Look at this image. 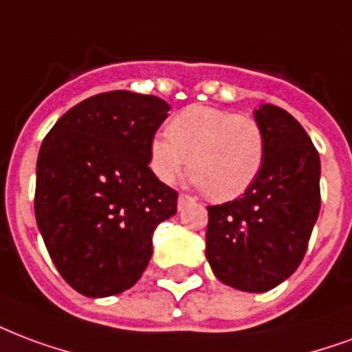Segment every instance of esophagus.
<instances>
[{
  "label": "esophagus",
  "mask_w": 352,
  "mask_h": 352,
  "mask_svg": "<svg viewBox=\"0 0 352 352\" xmlns=\"http://www.w3.org/2000/svg\"><path fill=\"white\" fill-rule=\"evenodd\" d=\"M190 199H192V197H190L188 194H179V205H183V203L190 201Z\"/></svg>",
  "instance_id": "obj_1"
}]
</instances>
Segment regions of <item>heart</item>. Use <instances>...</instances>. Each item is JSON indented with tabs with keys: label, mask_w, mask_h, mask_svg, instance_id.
I'll list each match as a JSON object with an SVG mask.
<instances>
[{
	"label": "heart",
	"mask_w": 352,
	"mask_h": 352,
	"mask_svg": "<svg viewBox=\"0 0 352 352\" xmlns=\"http://www.w3.org/2000/svg\"><path fill=\"white\" fill-rule=\"evenodd\" d=\"M267 153L256 117L210 106H188L151 140L149 166L156 179L173 183L188 166L192 181L214 199H233L254 184Z\"/></svg>",
	"instance_id": "obj_1"
}]
</instances>
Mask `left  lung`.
I'll return each mask as SVG.
<instances>
[{"label":"left lung","instance_id":"1","mask_svg":"<svg viewBox=\"0 0 352 352\" xmlns=\"http://www.w3.org/2000/svg\"><path fill=\"white\" fill-rule=\"evenodd\" d=\"M267 140L261 173L241 197L209 205L207 259L226 285L263 293L304 259L321 209V160L306 130L287 111L256 110Z\"/></svg>","mask_w":352,"mask_h":352}]
</instances>
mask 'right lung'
Returning a JSON list of instances; mask_svg holds the SVG:
<instances>
[{
    "label": "right lung",
    "mask_w": 352,
    "mask_h": 352,
    "mask_svg": "<svg viewBox=\"0 0 352 352\" xmlns=\"http://www.w3.org/2000/svg\"><path fill=\"white\" fill-rule=\"evenodd\" d=\"M166 100L110 91L65 113L37 158L35 218L70 287L111 296L142 278L156 226L177 212V192L149 168Z\"/></svg>",
    "instance_id": "1"
}]
</instances>
